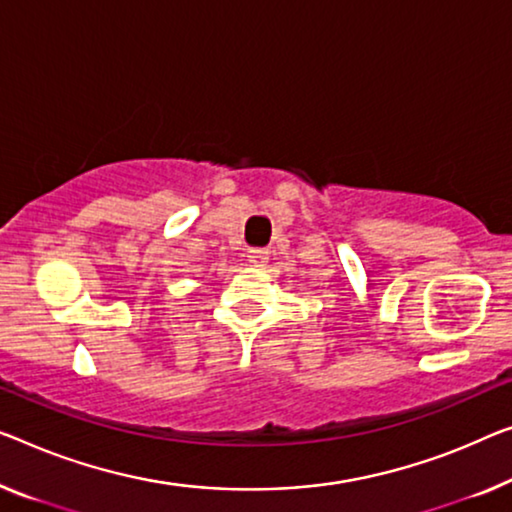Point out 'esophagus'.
<instances>
[{
    "instance_id": "34e87169",
    "label": "esophagus",
    "mask_w": 512,
    "mask_h": 512,
    "mask_svg": "<svg viewBox=\"0 0 512 512\" xmlns=\"http://www.w3.org/2000/svg\"><path fill=\"white\" fill-rule=\"evenodd\" d=\"M248 262L253 266H264L269 262V250L266 248H250L248 250Z\"/></svg>"
}]
</instances>
